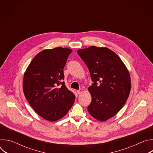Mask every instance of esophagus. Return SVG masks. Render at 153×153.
<instances>
[{
  "mask_svg": "<svg viewBox=\"0 0 153 153\" xmlns=\"http://www.w3.org/2000/svg\"><path fill=\"white\" fill-rule=\"evenodd\" d=\"M82 91H83V89L80 88L79 90H78L77 91V94H80V93H81Z\"/></svg>",
  "mask_w": 153,
  "mask_h": 153,
  "instance_id": "34e87169",
  "label": "esophagus"
}]
</instances>
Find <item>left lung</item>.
I'll return each instance as SVG.
<instances>
[{"instance_id":"left-lung-1","label":"left lung","mask_w":153,"mask_h":153,"mask_svg":"<svg viewBox=\"0 0 153 153\" xmlns=\"http://www.w3.org/2000/svg\"><path fill=\"white\" fill-rule=\"evenodd\" d=\"M93 82L88 88L92 97L88 111L97 120L115 116L125 104L131 90L129 72L120 57L106 48L94 46L77 51Z\"/></svg>"}]
</instances>
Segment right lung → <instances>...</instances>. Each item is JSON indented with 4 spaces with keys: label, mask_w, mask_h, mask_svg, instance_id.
Instances as JSON below:
<instances>
[{
    "label": "right lung",
    "mask_w": 153,
    "mask_h": 153,
    "mask_svg": "<svg viewBox=\"0 0 153 153\" xmlns=\"http://www.w3.org/2000/svg\"><path fill=\"white\" fill-rule=\"evenodd\" d=\"M72 50L62 47L45 50L32 60L24 74L23 90L31 106L51 122L67 114L75 96L65 86L63 68Z\"/></svg>",
    "instance_id": "add662e5"
}]
</instances>
